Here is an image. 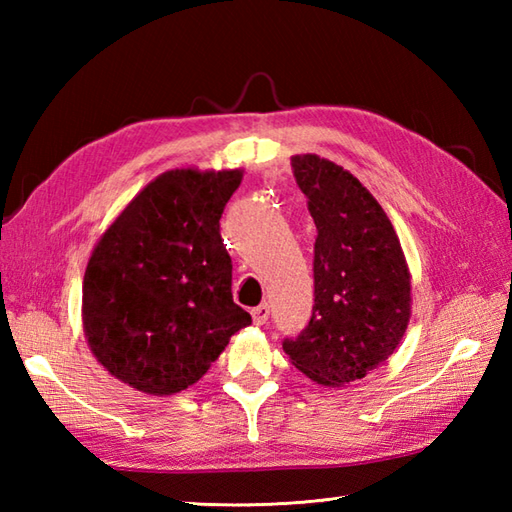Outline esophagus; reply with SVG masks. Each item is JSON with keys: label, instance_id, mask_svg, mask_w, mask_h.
I'll list each match as a JSON object with an SVG mask.
<instances>
[{"label": "esophagus", "instance_id": "34e87169", "mask_svg": "<svg viewBox=\"0 0 512 512\" xmlns=\"http://www.w3.org/2000/svg\"><path fill=\"white\" fill-rule=\"evenodd\" d=\"M250 314H253L255 325H264L268 321V317H270V306H268V303H259L257 308L250 310Z\"/></svg>", "mask_w": 512, "mask_h": 512}]
</instances>
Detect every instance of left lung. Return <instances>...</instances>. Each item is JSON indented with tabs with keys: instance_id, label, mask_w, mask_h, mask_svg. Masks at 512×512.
<instances>
[{
	"instance_id": "8db88e82",
	"label": "left lung",
	"mask_w": 512,
	"mask_h": 512,
	"mask_svg": "<svg viewBox=\"0 0 512 512\" xmlns=\"http://www.w3.org/2000/svg\"><path fill=\"white\" fill-rule=\"evenodd\" d=\"M292 173L317 239L312 317L284 352L314 383L341 387L394 354L411 317V275L383 206L350 171L303 154Z\"/></svg>"
}]
</instances>
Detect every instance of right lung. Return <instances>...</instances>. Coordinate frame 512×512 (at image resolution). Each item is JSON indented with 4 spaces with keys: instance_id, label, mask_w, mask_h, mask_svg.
Instances as JSON below:
<instances>
[{
    "instance_id": "1",
    "label": "right lung",
    "mask_w": 512,
    "mask_h": 512,
    "mask_svg": "<svg viewBox=\"0 0 512 512\" xmlns=\"http://www.w3.org/2000/svg\"><path fill=\"white\" fill-rule=\"evenodd\" d=\"M242 169H171L129 202L83 277V332L107 372L151 396L198 383L250 325L220 235Z\"/></svg>"
}]
</instances>
